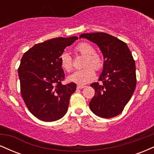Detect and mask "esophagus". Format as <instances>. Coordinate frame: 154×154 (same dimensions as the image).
Wrapping results in <instances>:
<instances>
[{"instance_id":"34e87169","label":"esophagus","mask_w":154,"mask_h":154,"mask_svg":"<svg viewBox=\"0 0 154 154\" xmlns=\"http://www.w3.org/2000/svg\"><path fill=\"white\" fill-rule=\"evenodd\" d=\"M85 87V86L84 85H77V88H78V89H82V88H84Z\"/></svg>"}]
</instances>
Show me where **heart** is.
I'll return each instance as SVG.
<instances>
[{"label":"heart","mask_w":154,"mask_h":154,"mask_svg":"<svg viewBox=\"0 0 154 154\" xmlns=\"http://www.w3.org/2000/svg\"><path fill=\"white\" fill-rule=\"evenodd\" d=\"M75 50L81 56H85V59L83 66L85 68L77 70L68 77L69 82L77 85H85L91 82L95 79V74L93 68L96 71H99L103 66L102 58L95 53L94 47L88 43H80L75 48ZM60 61L62 68L67 72H71L73 68L72 58L67 52H63L60 56Z\"/></svg>","instance_id":"obj_1"}]
</instances>
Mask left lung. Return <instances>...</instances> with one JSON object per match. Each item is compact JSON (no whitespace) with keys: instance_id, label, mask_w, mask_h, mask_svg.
<instances>
[{"instance_id":"1","label":"left lung","mask_w":154,"mask_h":154,"mask_svg":"<svg viewBox=\"0 0 154 154\" xmlns=\"http://www.w3.org/2000/svg\"><path fill=\"white\" fill-rule=\"evenodd\" d=\"M96 44L103 56V69L98 80L91 86L95 95L89 103L91 110L102 118L119 115L131 98L136 87L135 62L126 43L104 32L84 33Z\"/></svg>"}]
</instances>
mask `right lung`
Instances as JSON below:
<instances>
[{"instance_id": "right-lung-1", "label": "right lung", "mask_w": 154, "mask_h": 154, "mask_svg": "<svg viewBox=\"0 0 154 154\" xmlns=\"http://www.w3.org/2000/svg\"><path fill=\"white\" fill-rule=\"evenodd\" d=\"M77 37L58 38L35 45L23 55L18 69L21 94L26 107L44 122L61 119L68 110L75 83L62 85L60 56Z\"/></svg>"}]
</instances>
